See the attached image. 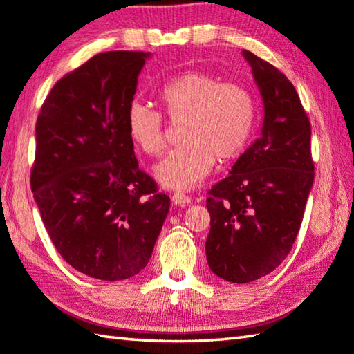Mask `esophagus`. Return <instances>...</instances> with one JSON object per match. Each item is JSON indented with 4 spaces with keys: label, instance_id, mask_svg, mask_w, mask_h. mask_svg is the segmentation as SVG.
I'll return each instance as SVG.
<instances>
[{
    "label": "esophagus",
    "instance_id": "34e87169",
    "mask_svg": "<svg viewBox=\"0 0 354 354\" xmlns=\"http://www.w3.org/2000/svg\"><path fill=\"white\" fill-rule=\"evenodd\" d=\"M171 201H173V203H175V205H178V206H183V205L189 203L190 197H189V195H186V194H183V192H176V194L171 197Z\"/></svg>",
    "mask_w": 354,
    "mask_h": 354
}]
</instances>
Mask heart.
Masks as SVG:
<instances>
[{"label": "heart", "instance_id": "b5f03b06", "mask_svg": "<svg viewBox=\"0 0 354 354\" xmlns=\"http://www.w3.org/2000/svg\"><path fill=\"white\" fill-rule=\"evenodd\" d=\"M159 99L168 120L184 121L183 147L156 168L157 179L168 189H190L218 164L236 160L248 148L255 126L257 105L250 89L223 82L205 71L183 72L164 83ZM132 142L149 157L167 148L164 116L153 106L133 100L126 111Z\"/></svg>", "mask_w": 354, "mask_h": 354}]
</instances>
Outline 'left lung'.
Segmentation results:
<instances>
[{
    "label": "left lung",
    "mask_w": 354,
    "mask_h": 354,
    "mask_svg": "<svg viewBox=\"0 0 354 354\" xmlns=\"http://www.w3.org/2000/svg\"><path fill=\"white\" fill-rule=\"evenodd\" d=\"M243 55L265 104L261 137L239 157L230 176L207 190L206 200L207 265L232 283L265 277L287 258L315 170L310 121L293 83L249 50Z\"/></svg>",
    "instance_id": "left-lung-1"
}]
</instances>
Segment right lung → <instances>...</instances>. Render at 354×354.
Here are the masks:
<instances>
[{"instance_id":"right-lung-1","label":"right lung","mask_w":354,"mask_h":354,"mask_svg":"<svg viewBox=\"0 0 354 354\" xmlns=\"http://www.w3.org/2000/svg\"><path fill=\"white\" fill-rule=\"evenodd\" d=\"M148 55H94L55 83L37 116L31 190L42 222L58 254L94 279L142 271L170 207L126 126Z\"/></svg>"}]
</instances>
